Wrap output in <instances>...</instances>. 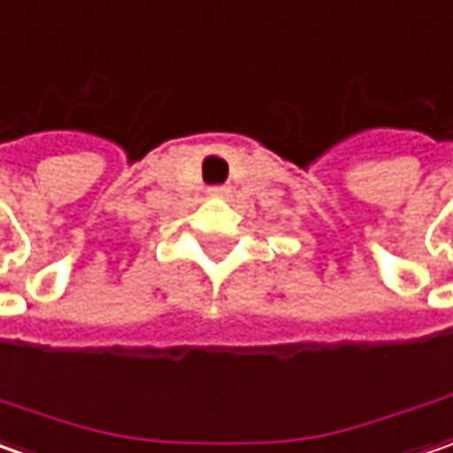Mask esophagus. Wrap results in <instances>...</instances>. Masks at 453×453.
Returning <instances> with one entry per match:
<instances>
[{
    "label": "esophagus",
    "instance_id": "1",
    "mask_svg": "<svg viewBox=\"0 0 453 453\" xmlns=\"http://www.w3.org/2000/svg\"><path fill=\"white\" fill-rule=\"evenodd\" d=\"M209 196H211V199H229V189H226V187H211V189H209Z\"/></svg>",
    "mask_w": 453,
    "mask_h": 453
}]
</instances>
